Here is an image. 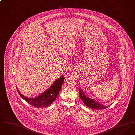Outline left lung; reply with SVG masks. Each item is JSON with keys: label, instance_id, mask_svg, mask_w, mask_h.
<instances>
[{"label": "left lung", "instance_id": "8db88e82", "mask_svg": "<svg viewBox=\"0 0 135 135\" xmlns=\"http://www.w3.org/2000/svg\"><path fill=\"white\" fill-rule=\"evenodd\" d=\"M79 97L84 104L88 107L96 109H104L109 107L108 106H104L102 104L99 103L95 100L91 99L87 95L85 94L84 91L79 89Z\"/></svg>", "mask_w": 135, "mask_h": 135}]
</instances>
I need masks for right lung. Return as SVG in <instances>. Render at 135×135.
<instances>
[{
	"label": "right lung",
	"instance_id": "right-lung-1",
	"mask_svg": "<svg viewBox=\"0 0 135 135\" xmlns=\"http://www.w3.org/2000/svg\"><path fill=\"white\" fill-rule=\"evenodd\" d=\"M64 78L63 75H61L48 89L35 98L25 97L21 94L17 87V89L20 96L29 104L37 108L45 107L51 105L57 98L64 81Z\"/></svg>",
	"mask_w": 135,
	"mask_h": 135
}]
</instances>
